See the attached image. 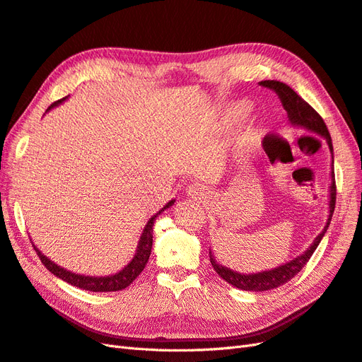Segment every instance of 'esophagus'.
<instances>
[{
	"label": "esophagus",
	"mask_w": 362,
	"mask_h": 362,
	"mask_svg": "<svg viewBox=\"0 0 362 362\" xmlns=\"http://www.w3.org/2000/svg\"><path fill=\"white\" fill-rule=\"evenodd\" d=\"M187 194H188V197H191L194 200H203V199H206V194L208 192H206L203 185L194 183V185H189V187L187 188Z\"/></svg>",
	"instance_id": "34e87169"
}]
</instances>
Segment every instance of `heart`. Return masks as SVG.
Here are the masks:
<instances>
[{
  "label": "heart",
  "instance_id": "heart-1",
  "mask_svg": "<svg viewBox=\"0 0 362 362\" xmlns=\"http://www.w3.org/2000/svg\"><path fill=\"white\" fill-rule=\"evenodd\" d=\"M245 110V103H233V105H230L229 109H227V118H229V121H240L244 117Z\"/></svg>",
  "mask_w": 362,
  "mask_h": 362
}]
</instances>
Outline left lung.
<instances>
[{
    "instance_id": "8db88e82",
    "label": "left lung",
    "mask_w": 362,
    "mask_h": 362,
    "mask_svg": "<svg viewBox=\"0 0 362 362\" xmlns=\"http://www.w3.org/2000/svg\"><path fill=\"white\" fill-rule=\"evenodd\" d=\"M259 85L276 92L279 100H281V103H282L284 109L288 113V121L291 122V126L302 127V129H305L308 132H313V133H315V135L326 139L327 147L330 150V158H332V167H330L332 170H330L329 216H327L326 226L323 227L322 233H320L313 241V244L308 247V250H305L300 256L294 257V259L288 261L284 265L272 268V270L244 274V273L233 272V270H230V268L224 267L223 264L216 262L214 255H212V250L209 249V257H211V264L214 267V270L218 273V276L223 277L227 284H230L244 291L274 290V288L286 284L288 281H291V279L306 265V262L311 259V256L315 252L320 241L323 240V236L327 232V227L330 224V220H332L334 209H335V200H337V187H335V174H334V147H332V139H330L329 130L326 127L323 118L320 117L318 113L311 106H309L302 97H298L297 92L293 90L286 83H282V81H277V80H264V81H259Z\"/></svg>"
}]
</instances>
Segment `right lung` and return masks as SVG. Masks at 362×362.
Listing matches in <instances>:
<instances>
[{
    "label": "right lung",
    "instance_id": "1",
    "mask_svg": "<svg viewBox=\"0 0 362 362\" xmlns=\"http://www.w3.org/2000/svg\"><path fill=\"white\" fill-rule=\"evenodd\" d=\"M66 98L68 97L53 103V105H51L47 109V112L51 110L53 107H56V106H59L60 103H64ZM174 202L175 200H170L158 214H154L151 216V218L148 220V223L146 224V227H144V232H142L141 238H139L138 249H136L135 256H133V259L126 267H124L122 270H119L115 274H109V276H85V274L72 273V272L66 270V268H62L60 265L54 264L53 261L49 259V257H47L42 252H40L35 244H33V247H35V250H36V253L39 256V259L42 261V264L47 267V270H49L54 276L60 277L62 281H65V282L74 285L77 288H81V290H86V291H94V293L119 291V290H124V288H127L141 274V272L144 270V268H146V265L148 262L150 253H151V247H153V226H154V220H156L158 215H160L165 209L171 208V206L174 204Z\"/></svg>",
    "mask_w": 362,
    "mask_h": 362
}]
</instances>
